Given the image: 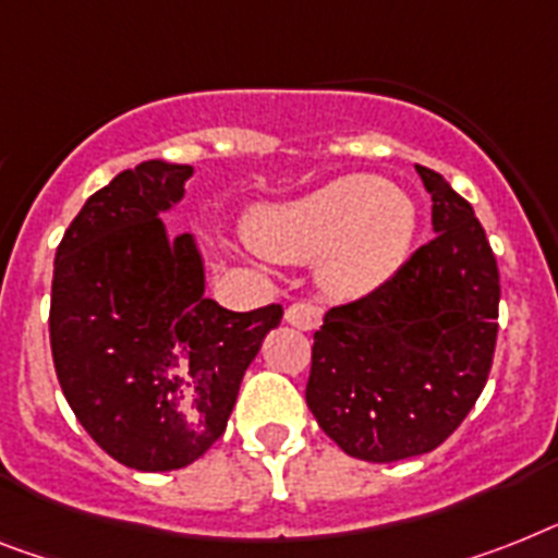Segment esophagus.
Segmentation results:
<instances>
[{"label":"esophagus","instance_id":"esophagus-1","mask_svg":"<svg viewBox=\"0 0 558 558\" xmlns=\"http://www.w3.org/2000/svg\"><path fill=\"white\" fill-rule=\"evenodd\" d=\"M284 322L299 330H316L322 325V307L313 302H293L284 311Z\"/></svg>","mask_w":558,"mask_h":558}]
</instances>
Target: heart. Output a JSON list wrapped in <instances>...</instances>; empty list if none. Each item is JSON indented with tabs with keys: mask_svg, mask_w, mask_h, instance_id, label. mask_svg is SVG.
<instances>
[{
	"mask_svg": "<svg viewBox=\"0 0 558 558\" xmlns=\"http://www.w3.org/2000/svg\"><path fill=\"white\" fill-rule=\"evenodd\" d=\"M416 214L404 193L379 177H344L311 196L270 210L259 245L284 259H322L339 293H365L408 256Z\"/></svg>",
	"mask_w": 558,
	"mask_h": 558,
	"instance_id": "obj_1",
	"label": "heart"
}]
</instances>
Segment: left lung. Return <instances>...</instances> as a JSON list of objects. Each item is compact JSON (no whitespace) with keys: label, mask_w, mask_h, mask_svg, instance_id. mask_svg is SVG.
<instances>
[{"label":"left lung","mask_w":558,"mask_h":558,"mask_svg":"<svg viewBox=\"0 0 558 558\" xmlns=\"http://www.w3.org/2000/svg\"><path fill=\"white\" fill-rule=\"evenodd\" d=\"M436 236L388 282L330 307L313 333L305 399L348 456L430 453L485 388L499 333V268L471 202L416 165Z\"/></svg>","instance_id":"left-lung-1"}]
</instances>
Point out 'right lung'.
<instances>
[{"label":"right lung","mask_w":558,"mask_h":558,"mask_svg":"<svg viewBox=\"0 0 558 558\" xmlns=\"http://www.w3.org/2000/svg\"><path fill=\"white\" fill-rule=\"evenodd\" d=\"M191 165L122 170L64 230L50 284V353L90 439L133 471L196 462L228 416L282 305L233 313L205 299L191 233L159 210L185 196Z\"/></svg>","instance_id":"1"}]
</instances>
